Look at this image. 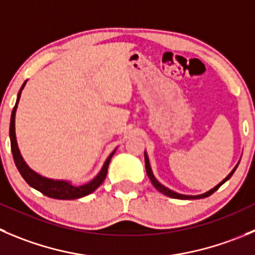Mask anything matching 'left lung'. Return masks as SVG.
<instances>
[{
    "label": "left lung",
    "mask_w": 255,
    "mask_h": 255,
    "mask_svg": "<svg viewBox=\"0 0 255 255\" xmlns=\"http://www.w3.org/2000/svg\"><path fill=\"white\" fill-rule=\"evenodd\" d=\"M144 155H145V169H146V174H147V176H149V179H150V181H151L152 185L155 186V189H156V190H159L160 193L164 194V195L170 196V198H174V199H185V200H190V199H203V198H207V196L212 195V194L214 193V191H217L218 189H219L220 186H222L223 184L225 183V181L229 180L230 176H232L233 174H234L235 169L238 168V164H239V162H238V164H237V165L234 166V169H233V170L230 171L229 174H228L227 178L223 179V180L220 181V183L218 184V185H215L214 188L210 189V190H208L207 193L199 194V195H185V194H179V193H176V191L171 190V189L166 188L165 185H162L161 183H159V181H157V179L154 176V173H152V170H151V166H150V161H149V156H147L146 151L144 152Z\"/></svg>",
    "instance_id": "obj_1"
}]
</instances>
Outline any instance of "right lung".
Segmentation results:
<instances>
[{
  "label": "right lung",
  "mask_w": 255,
  "mask_h": 255,
  "mask_svg": "<svg viewBox=\"0 0 255 255\" xmlns=\"http://www.w3.org/2000/svg\"><path fill=\"white\" fill-rule=\"evenodd\" d=\"M25 82L21 86L20 91L17 94L16 104H14L13 109H12L11 114V121H9V140H11V151L13 155L14 164H16L17 169L20 171V174L22 175V178L25 179L26 183L30 186H32L36 190L41 191L43 195L48 196V198L53 199H61V200H72V199H79L84 198V196L89 195L93 191H95L99 186L101 185L104 180L106 178V174H108V168L109 164H110V160L113 157V155L115 154L116 149L111 152L108 156V159L104 162L103 168L100 169V171L98 173V175L94 179L89 181V183L84 184V185H74L70 180H60V179H50L42 176L41 174L36 173L35 170L30 168V166L26 164V161L23 160L22 155H21L20 149H18V145H17V139H16V131H14V118H16V111H17V105H18V101H20L21 93H22L23 87H25Z\"/></svg>",
  "instance_id": "obj_1"
}]
</instances>
